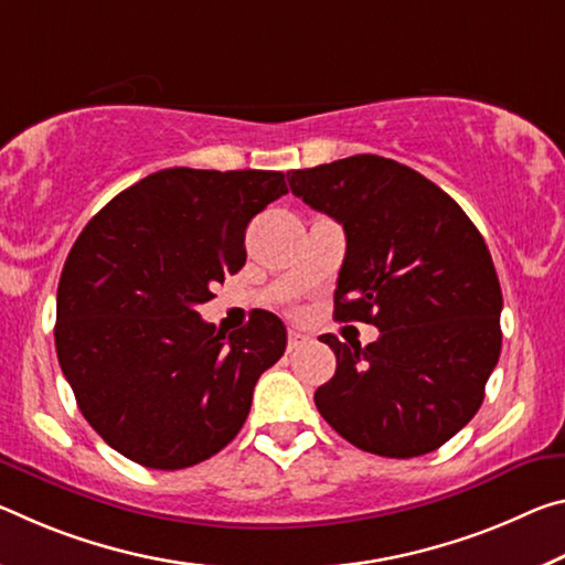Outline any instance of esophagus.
<instances>
[{
  "mask_svg": "<svg viewBox=\"0 0 565 565\" xmlns=\"http://www.w3.org/2000/svg\"><path fill=\"white\" fill-rule=\"evenodd\" d=\"M311 342V339L307 337V334H301V331H289V342H286V349H289V352H297V349H301V347H307Z\"/></svg>",
  "mask_w": 565,
  "mask_h": 565,
  "instance_id": "obj_1",
  "label": "esophagus"
}]
</instances>
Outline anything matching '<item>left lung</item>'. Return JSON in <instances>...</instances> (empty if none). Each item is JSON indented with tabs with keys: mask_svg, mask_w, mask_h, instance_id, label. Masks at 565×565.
Masks as SVG:
<instances>
[{
	"mask_svg": "<svg viewBox=\"0 0 565 565\" xmlns=\"http://www.w3.org/2000/svg\"><path fill=\"white\" fill-rule=\"evenodd\" d=\"M289 185L344 226L334 317L380 329L366 347L319 337L337 372L317 409L382 458L437 450L476 417L503 342V294L480 231L443 188L382 156L291 170Z\"/></svg>",
	"mask_w": 565,
	"mask_h": 565,
	"instance_id": "8db88e82",
	"label": "left lung"
}]
</instances>
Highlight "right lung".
<instances>
[{"label":"right lung","mask_w":565,"mask_h":565,"mask_svg":"<svg viewBox=\"0 0 565 565\" xmlns=\"http://www.w3.org/2000/svg\"><path fill=\"white\" fill-rule=\"evenodd\" d=\"M284 193L279 170L166 168L77 236L57 286V360L87 423L128 460L191 468L244 427L286 349L284 321L258 309L226 334L195 309L246 264V226Z\"/></svg>","instance_id":"right-lung-1"}]
</instances>
